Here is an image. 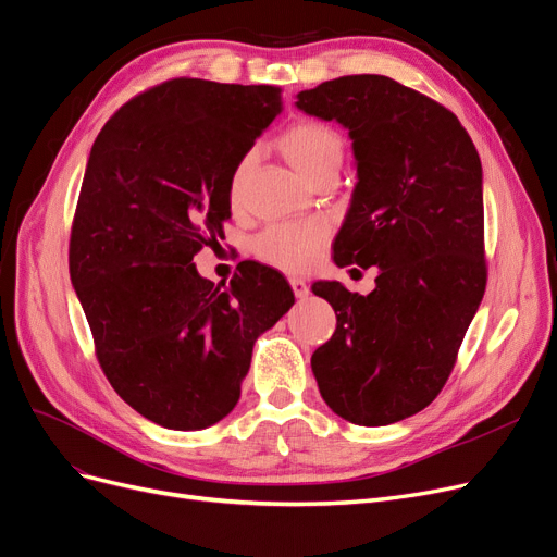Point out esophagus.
<instances>
[{
    "label": "esophagus",
    "instance_id": "esophagus-1",
    "mask_svg": "<svg viewBox=\"0 0 557 557\" xmlns=\"http://www.w3.org/2000/svg\"><path fill=\"white\" fill-rule=\"evenodd\" d=\"M288 282H292V288L298 298H305L309 294V284L302 277H292Z\"/></svg>",
    "mask_w": 557,
    "mask_h": 557
}]
</instances>
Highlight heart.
<instances>
[{"mask_svg":"<svg viewBox=\"0 0 557 557\" xmlns=\"http://www.w3.org/2000/svg\"><path fill=\"white\" fill-rule=\"evenodd\" d=\"M284 150L296 165V171L307 180H313L325 171H338L344 159V138L325 123L302 120L282 138ZM252 152L240 159L232 173L230 196H238L240 182L246 177ZM330 225L321 219H309L298 223H280L263 230L255 238V255L286 273H305L317 263L323 246L327 244Z\"/></svg>","mask_w":557,"mask_h":557,"instance_id":"1","label":"heart"}]
</instances>
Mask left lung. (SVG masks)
Masks as SVG:
<instances>
[{
    "instance_id": "obj_1",
    "label": "left lung",
    "mask_w": 557,
    "mask_h": 557,
    "mask_svg": "<svg viewBox=\"0 0 557 557\" xmlns=\"http://www.w3.org/2000/svg\"><path fill=\"white\" fill-rule=\"evenodd\" d=\"M296 107L352 138L357 184L334 263L377 265L369 296L342 282L311 286L336 313L311 371L334 414L389 425L444 389L485 296L480 157L455 113L382 75L323 82Z\"/></svg>"
}]
</instances>
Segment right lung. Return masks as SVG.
I'll return each instance as SVG.
<instances>
[{"instance_id": "add662e5", "label": "right lung", "mask_w": 557, "mask_h": 557, "mask_svg": "<svg viewBox=\"0 0 557 557\" xmlns=\"http://www.w3.org/2000/svg\"><path fill=\"white\" fill-rule=\"evenodd\" d=\"M280 88L171 79L120 107L92 143L70 280L115 389L168 430H202L240 396L257 336L296 302L271 265L225 286L196 257L230 219L236 163L282 111Z\"/></svg>"}]
</instances>
